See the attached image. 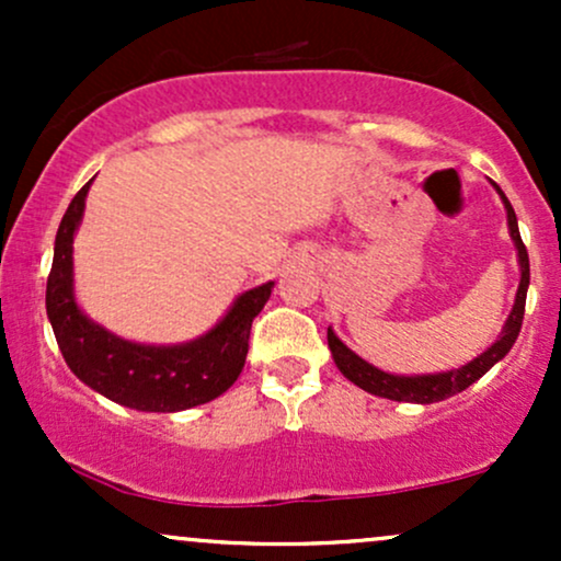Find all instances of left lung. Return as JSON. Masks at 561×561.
Here are the masks:
<instances>
[{
	"mask_svg": "<svg viewBox=\"0 0 561 561\" xmlns=\"http://www.w3.org/2000/svg\"><path fill=\"white\" fill-rule=\"evenodd\" d=\"M501 199L506 205V218H508V231H512V240L517 244V255H519V268H523V279H519V289H517V300H514L512 313H508L504 332L495 343L488 347L482 356L469 362L467 366L454 371H443V375H424V377H398V375H388V371H379L371 364H366L364 358H358L351 347H345L337 340V334L332 330H327V343H330V351L334 356V364L343 375L351 379L353 385L371 392V396L379 398H390V401H405V403H437L446 401V398L456 396V392L467 390L469 385L478 382V379L485 375L488 369L495 362L506 356L512 351L514 340H517L519 330H523V317H525V298H527V285H530V261H527V248L519 237V227H517V216H514L512 203H508L501 186L495 184Z\"/></svg>",
	"mask_w": 561,
	"mask_h": 561,
	"instance_id": "obj_1",
	"label": "left lung"
}]
</instances>
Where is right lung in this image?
Instances as JSON below:
<instances>
[{"label": "right lung", "mask_w": 561, "mask_h": 561, "mask_svg": "<svg viewBox=\"0 0 561 561\" xmlns=\"http://www.w3.org/2000/svg\"><path fill=\"white\" fill-rule=\"evenodd\" d=\"M87 182L70 199L55 237L47 276V317L62 358L83 385L137 411H184L227 392L240 377L253 319L266 306L274 282L237 298L208 334L186 345H137L89 321L73 300V231L83 216Z\"/></svg>", "instance_id": "1"}]
</instances>
